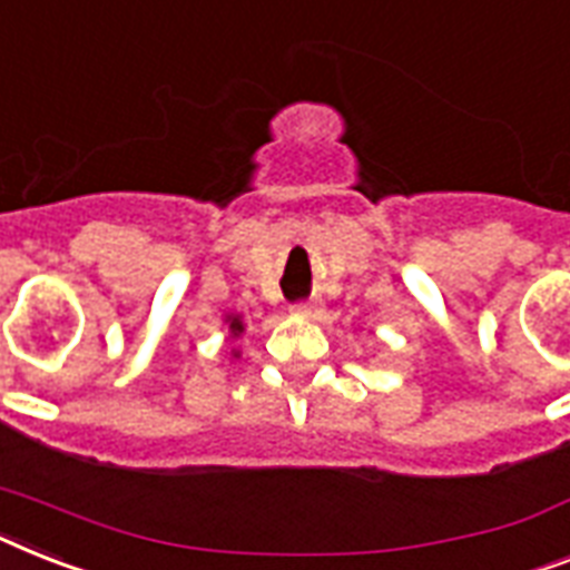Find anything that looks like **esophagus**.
Instances as JSON below:
<instances>
[{
  "label": "esophagus",
  "instance_id": "1",
  "mask_svg": "<svg viewBox=\"0 0 570 570\" xmlns=\"http://www.w3.org/2000/svg\"><path fill=\"white\" fill-rule=\"evenodd\" d=\"M289 309L301 318H316L318 313H322V304H318V301H298V304H293Z\"/></svg>",
  "mask_w": 570,
  "mask_h": 570
}]
</instances>
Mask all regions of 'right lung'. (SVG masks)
Listing matches in <instances>:
<instances>
[{"mask_svg": "<svg viewBox=\"0 0 570 570\" xmlns=\"http://www.w3.org/2000/svg\"><path fill=\"white\" fill-rule=\"evenodd\" d=\"M225 325H228L230 340H237V336H243V331H245V325H243V316H228V318H225ZM234 357H239L237 351H234Z\"/></svg>", "mask_w": 570, "mask_h": 570, "instance_id": "right-lung-1", "label": "right lung"}]
</instances>
